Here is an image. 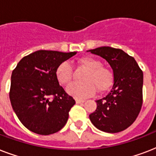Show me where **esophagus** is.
I'll use <instances>...</instances> for the list:
<instances>
[{
    "label": "esophagus",
    "instance_id": "1",
    "mask_svg": "<svg viewBox=\"0 0 156 156\" xmlns=\"http://www.w3.org/2000/svg\"><path fill=\"white\" fill-rule=\"evenodd\" d=\"M76 103L77 104H81V103H84L85 102V100H80V99H76Z\"/></svg>",
    "mask_w": 156,
    "mask_h": 156
}]
</instances>
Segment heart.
<instances>
[{
	"mask_svg": "<svg viewBox=\"0 0 156 156\" xmlns=\"http://www.w3.org/2000/svg\"><path fill=\"white\" fill-rule=\"evenodd\" d=\"M78 63L87 71L83 76V83H72L66 88L69 95L76 98H86L93 95L95 90L100 93L108 90L112 84L113 75L109 69L102 66L101 61L90 56H84L78 60ZM56 77L62 85L70 83L73 70L67 61H64L57 66Z\"/></svg>",
	"mask_w": 156,
	"mask_h": 156,
	"instance_id": "b5f03b06",
	"label": "heart"
}]
</instances>
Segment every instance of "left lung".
<instances>
[{
    "instance_id": "obj_1",
    "label": "left lung",
    "mask_w": 156,
    "mask_h": 156,
    "mask_svg": "<svg viewBox=\"0 0 156 156\" xmlns=\"http://www.w3.org/2000/svg\"><path fill=\"white\" fill-rule=\"evenodd\" d=\"M89 51L105 59L113 72L112 88L105 97L96 100V110L89 116L90 121L106 133L125 130L142 108L143 71L133 56L123 50L104 46Z\"/></svg>"
}]
</instances>
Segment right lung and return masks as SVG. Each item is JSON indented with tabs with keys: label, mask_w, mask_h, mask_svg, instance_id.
<instances>
[{
	"label": "right lung",
	"mask_w": 156,
	"mask_h": 156,
	"mask_svg": "<svg viewBox=\"0 0 156 156\" xmlns=\"http://www.w3.org/2000/svg\"><path fill=\"white\" fill-rule=\"evenodd\" d=\"M76 53L39 50L24 56L13 70L9 100L19 121L29 130L48 135L66 124L75 100L59 85L56 69Z\"/></svg>",
	"instance_id": "obj_1"
}]
</instances>
